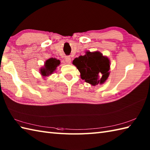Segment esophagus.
Listing matches in <instances>:
<instances>
[{
  "label": "esophagus",
  "instance_id": "34e87169",
  "mask_svg": "<svg viewBox=\"0 0 150 150\" xmlns=\"http://www.w3.org/2000/svg\"><path fill=\"white\" fill-rule=\"evenodd\" d=\"M65 61L67 64H70L71 63V57L69 56H67L65 57Z\"/></svg>",
  "mask_w": 150,
  "mask_h": 150
}]
</instances>
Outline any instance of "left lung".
I'll return each instance as SVG.
<instances>
[{"label": "left lung", "instance_id": "obj_1", "mask_svg": "<svg viewBox=\"0 0 150 150\" xmlns=\"http://www.w3.org/2000/svg\"><path fill=\"white\" fill-rule=\"evenodd\" d=\"M73 64L80 71L81 79L93 86L103 84L110 74V60L98 52H87L75 58Z\"/></svg>", "mask_w": 150, "mask_h": 150}]
</instances>
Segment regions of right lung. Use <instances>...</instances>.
Returning <instances> with one entry per match:
<instances>
[{"label": "right lung", "mask_w": 150, "mask_h": 150, "mask_svg": "<svg viewBox=\"0 0 150 150\" xmlns=\"http://www.w3.org/2000/svg\"><path fill=\"white\" fill-rule=\"evenodd\" d=\"M60 60L56 59L51 58L47 60L44 67L40 69V73L43 76H47L52 74L56 69V68L60 64Z\"/></svg>", "instance_id": "right-lung-1"}]
</instances>
